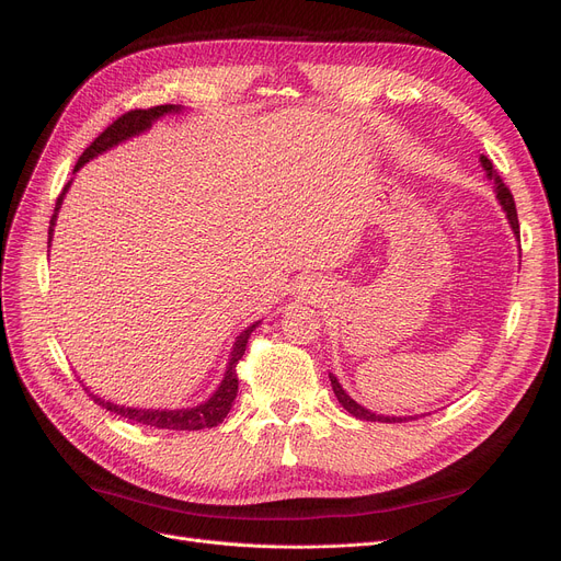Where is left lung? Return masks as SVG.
<instances>
[{
    "instance_id": "1",
    "label": "left lung",
    "mask_w": 561,
    "mask_h": 561,
    "mask_svg": "<svg viewBox=\"0 0 561 561\" xmlns=\"http://www.w3.org/2000/svg\"><path fill=\"white\" fill-rule=\"evenodd\" d=\"M480 161H482V168H484V170H486V174H489V180H493V184H495V195H497L500 204H503V209H505V214H507V218H510V225H512L514 233L518 236V214H516V204H514V195H512V191L505 186V182H503V180H500V174H497V170L493 168L491 159L480 157ZM330 381H332V389H334V393H336L339 402L343 404V409H345V411H350V414L355 416V419L373 421V423H375V421H379V423H402V421H407V419H396V416H377V414H373V411H368V409H364L362 404H357L355 400H352V398L341 389L339 379H336L334 375H330Z\"/></svg>"
}]
</instances>
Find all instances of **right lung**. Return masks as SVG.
Segmentation results:
<instances>
[{
    "label": "right lung",
    "mask_w": 561,
    "mask_h": 561,
    "mask_svg": "<svg viewBox=\"0 0 561 561\" xmlns=\"http://www.w3.org/2000/svg\"><path fill=\"white\" fill-rule=\"evenodd\" d=\"M180 111V106L174 104H161V106H152V108H134V111H127L123 113L117 121H113L91 145L85 147L83 154L79 157L75 170H79L85 161H91L93 157L102 154L104 150H108V147L117 145L121 140L129 138V136H136L140 131H145L147 127L152 125V121H157V117H161L163 113H174ZM68 188V186H66ZM66 188L64 193L58 195L56 199V209H54V216L49 220V239H51V231H54V220H56V211L58 206H61L64 202V195H66ZM256 325L248 328L239 341L233 343V352H231V359H229V366H227V373H225V379L222 385L218 387V391L214 393L211 400H206L204 404L199 407H193V409H172V411H161V409H131V407H121V404H113V402H104L100 400L98 396H91L98 404H102L106 411H111V414L121 416V419H129L134 423H140V425H150V427H157V430H204V427H216L218 423L225 421V416L229 414L231 409V402L236 398V393H239V375H236V364L241 362V357L245 355V345H248V339H250V332L254 330Z\"/></svg>",
    "instance_id": "1"
}]
</instances>
